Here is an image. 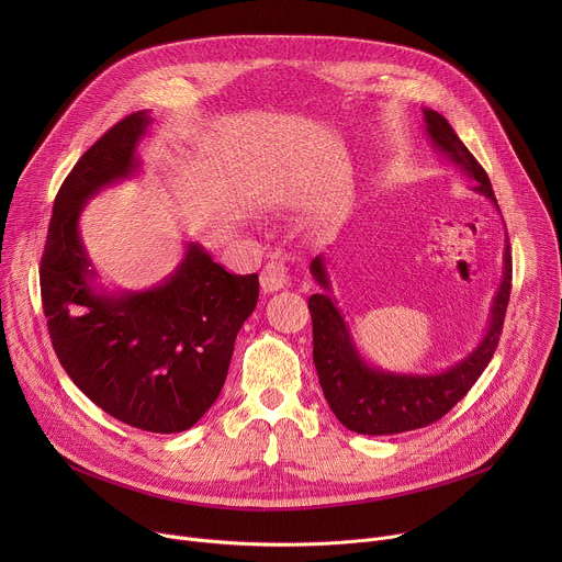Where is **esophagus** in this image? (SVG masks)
<instances>
[{"mask_svg": "<svg viewBox=\"0 0 562 562\" xmlns=\"http://www.w3.org/2000/svg\"><path fill=\"white\" fill-rule=\"evenodd\" d=\"M260 284L265 289V293H273V291H280L289 284V269L284 262L280 260H271L262 273H260Z\"/></svg>", "mask_w": 562, "mask_h": 562, "instance_id": "1", "label": "esophagus"}]
</instances>
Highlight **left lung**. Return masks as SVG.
<instances>
[{"label":"left lung","mask_w":562,"mask_h":562,"mask_svg":"<svg viewBox=\"0 0 562 562\" xmlns=\"http://www.w3.org/2000/svg\"><path fill=\"white\" fill-rule=\"evenodd\" d=\"M427 133L434 146L458 165L471 180H475L473 191L490 198L496 209V195L485 169L460 142L449 122L425 109ZM509 239L503 256V282L494 297L490 329L464 360L451 369L434 375H407L386 373L369 367L349 334L342 313L327 293H315L308 297V311L313 323V364L317 369L319 386L325 391L327 403L336 418L351 431L364 436H386L403 434L412 429H423L440 420L453 405L467 395L494 358L498 347L505 313L512 293V251ZM311 273L329 291V278L323 258H313Z\"/></svg>","instance_id":"obj_1"}]
</instances>
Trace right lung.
<instances>
[{"label": "right lung", "mask_w": 562, "mask_h": 562, "mask_svg": "<svg viewBox=\"0 0 562 562\" xmlns=\"http://www.w3.org/2000/svg\"><path fill=\"white\" fill-rule=\"evenodd\" d=\"M150 117L137 111L82 157L53 204L40 286L53 349L109 416L153 434L191 429L217 400L239 327L258 304V273L233 276L189 245L171 278L146 291L100 293L79 213L102 187L133 176Z\"/></svg>", "instance_id": "add662e5"}]
</instances>
